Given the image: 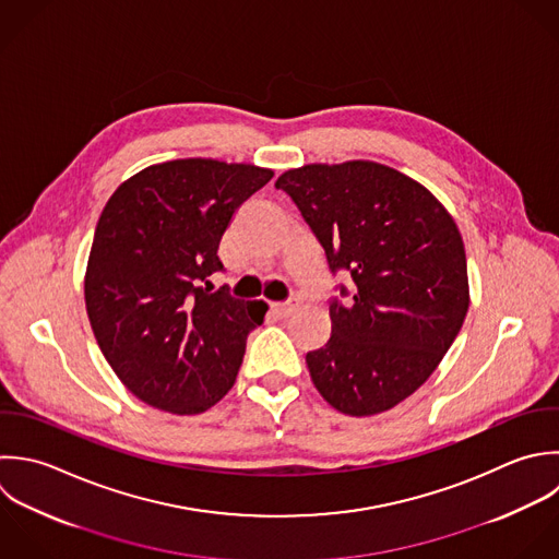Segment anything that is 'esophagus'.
I'll list each match as a JSON object with an SVG mask.
<instances>
[{
    "label": "esophagus",
    "mask_w": 559,
    "mask_h": 559,
    "mask_svg": "<svg viewBox=\"0 0 559 559\" xmlns=\"http://www.w3.org/2000/svg\"><path fill=\"white\" fill-rule=\"evenodd\" d=\"M296 307H298V302H296V300H287V302L272 305V307H270V311H272L276 318H287V316H292V313L296 311Z\"/></svg>",
    "instance_id": "obj_1"
}]
</instances>
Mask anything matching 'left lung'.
I'll return each instance as SVG.
<instances>
[{"label": "left lung", "instance_id": "obj_1", "mask_svg": "<svg viewBox=\"0 0 559 559\" xmlns=\"http://www.w3.org/2000/svg\"><path fill=\"white\" fill-rule=\"evenodd\" d=\"M350 289L329 305L331 337L307 353L311 381L348 416L412 396L438 368L468 313L460 228L414 178L372 160L305 165L276 180Z\"/></svg>", "mask_w": 559, "mask_h": 559}]
</instances>
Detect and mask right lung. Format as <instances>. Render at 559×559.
Wrapping results in <instances>:
<instances>
[{"label": "right lung", "instance_id": "add662e5", "mask_svg": "<svg viewBox=\"0 0 559 559\" xmlns=\"http://www.w3.org/2000/svg\"><path fill=\"white\" fill-rule=\"evenodd\" d=\"M274 176L246 163L178 158L150 165L108 198L84 276L97 346L150 407L193 416L233 388L267 305L211 292L235 211Z\"/></svg>", "mask_w": 559, "mask_h": 559}]
</instances>
